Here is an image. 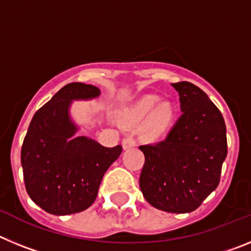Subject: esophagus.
<instances>
[{"instance_id": "obj_1", "label": "esophagus", "mask_w": 251, "mask_h": 251, "mask_svg": "<svg viewBox=\"0 0 251 251\" xmlns=\"http://www.w3.org/2000/svg\"><path fill=\"white\" fill-rule=\"evenodd\" d=\"M136 146V139L133 136H128L123 139V148L124 150H129Z\"/></svg>"}]
</instances>
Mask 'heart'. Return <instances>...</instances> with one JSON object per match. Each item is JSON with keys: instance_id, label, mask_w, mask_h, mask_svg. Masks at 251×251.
<instances>
[{"instance_id": "b5f03b06", "label": "heart", "mask_w": 251, "mask_h": 251, "mask_svg": "<svg viewBox=\"0 0 251 251\" xmlns=\"http://www.w3.org/2000/svg\"><path fill=\"white\" fill-rule=\"evenodd\" d=\"M158 101L157 95H146L133 104L124 115L127 123L134 124L146 118L151 112L145 124L146 136L151 139H158L165 136L175 117L174 105L170 101H162L157 105Z\"/></svg>"}]
</instances>
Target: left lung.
I'll return each mask as SVG.
<instances>
[{"label": "left lung", "instance_id": "8db88e82", "mask_svg": "<svg viewBox=\"0 0 251 251\" xmlns=\"http://www.w3.org/2000/svg\"><path fill=\"white\" fill-rule=\"evenodd\" d=\"M178 92L181 117L166 139L139 146L145 165L139 187L153 207L172 214L195 211L220 182L227 154L221 112L199 86L172 84Z\"/></svg>", "mask_w": 251, "mask_h": 251}]
</instances>
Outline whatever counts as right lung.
<instances>
[{
	"label": "right lung",
	"mask_w": 251,
	"mask_h": 251,
	"mask_svg": "<svg viewBox=\"0 0 251 251\" xmlns=\"http://www.w3.org/2000/svg\"><path fill=\"white\" fill-rule=\"evenodd\" d=\"M100 94L94 85L70 83L35 113L21 150L26 191L52 215L86 210L98 195L106 170L121 156L122 146L104 147L92 138L75 137L69 115L73 100Z\"/></svg>",
	"instance_id": "obj_1"
}]
</instances>
